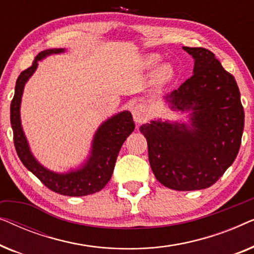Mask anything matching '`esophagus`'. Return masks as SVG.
Listing matches in <instances>:
<instances>
[{
  "instance_id": "1",
  "label": "esophagus",
  "mask_w": 254,
  "mask_h": 254,
  "mask_svg": "<svg viewBox=\"0 0 254 254\" xmlns=\"http://www.w3.org/2000/svg\"><path fill=\"white\" fill-rule=\"evenodd\" d=\"M131 113H133V118H134V121L136 124H142L144 123L145 120L148 119L149 114H148V111L147 109L143 105H136L133 107V110H131Z\"/></svg>"
}]
</instances>
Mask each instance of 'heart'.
<instances>
[{
  "label": "heart",
  "instance_id": "heart-1",
  "mask_svg": "<svg viewBox=\"0 0 254 254\" xmlns=\"http://www.w3.org/2000/svg\"><path fill=\"white\" fill-rule=\"evenodd\" d=\"M159 60V58L157 55L152 54V55H149V57L145 59V64L148 65V67H154V65L157 64ZM173 76H175V69L171 64H164L162 65H159L157 68V70H156V74H155V81L157 83L158 85H165L168 84V83L171 81L173 78Z\"/></svg>",
  "mask_w": 254,
  "mask_h": 254
}]
</instances>
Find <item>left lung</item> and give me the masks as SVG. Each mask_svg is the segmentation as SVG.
<instances>
[{"label":"left lung","mask_w":254,"mask_h":254,"mask_svg":"<svg viewBox=\"0 0 254 254\" xmlns=\"http://www.w3.org/2000/svg\"><path fill=\"white\" fill-rule=\"evenodd\" d=\"M194 59L193 75L165 96L169 109L189 113V123L157 119L140 127L156 179L176 190L208 189L237 157L244 109L236 79L215 54L183 47Z\"/></svg>","instance_id":"8db88e82"}]
</instances>
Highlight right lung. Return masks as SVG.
Here are the masks:
<instances>
[{"label": "right lung", "mask_w": 254, "mask_h": 254, "mask_svg": "<svg viewBox=\"0 0 254 254\" xmlns=\"http://www.w3.org/2000/svg\"><path fill=\"white\" fill-rule=\"evenodd\" d=\"M64 48H53L41 52L34 59L32 65L20 72L16 81L15 96L10 105V123L17 155L29 171L55 193L67 196H84L99 192L110 182L118 154L124 142L134 130L135 124L129 111H123L104 121L93 135L90 155L77 169L59 173L48 170L37 161L31 152L20 121V103L24 86L37 70L38 61L52 54L64 53Z\"/></svg>", "instance_id": "right-lung-1"}]
</instances>
